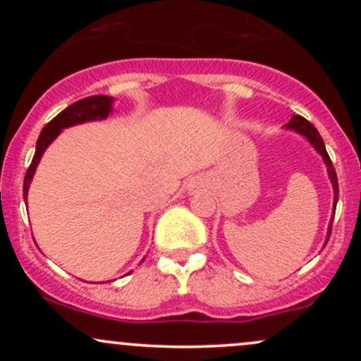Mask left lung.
Listing matches in <instances>:
<instances>
[{
  "instance_id": "1",
  "label": "left lung",
  "mask_w": 361,
  "mask_h": 361,
  "mask_svg": "<svg viewBox=\"0 0 361 361\" xmlns=\"http://www.w3.org/2000/svg\"><path fill=\"white\" fill-rule=\"evenodd\" d=\"M288 128H293V130L300 132V134H304L305 137H307L310 140V144H312L314 147L317 149L319 154L322 156V159H324L326 166H327V171H329V178L331 181H333V186H334V205H336L338 202V176H336V169H334L333 166V161H331L329 154H327L326 151V146H324V140H322L321 135H319L317 128L312 126V123L309 122V120H305L304 117H300V115H293L292 118H290V122L287 123ZM331 229H333V221H331L329 224V231H327V239L326 243L329 241V235H331Z\"/></svg>"
}]
</instances>
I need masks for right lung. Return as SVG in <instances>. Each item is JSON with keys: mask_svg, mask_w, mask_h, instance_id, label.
<instances>
[{"mask_svg": "<svg viewBox=\"0 0 361 361\" xmlns=\"http://www.w3.org/2000/svg\"><path fill=\"white\" fill-rule=\"evenodd\" d=\"M111 102L114 100H111L110 97H105V94L86 97L80 102H74L73 105H69L66 110H62L59 115H56V117H54L51 122L42 128V132H40L39 135V140H37L34 159H32L30 166H28L27 175H25V180H23V198H27L28 186H30L32 178H34L35 168L37 164H39L40 157H42L44 151L47 149L49 144L59 135L62 128L76 126V123L90 122V120L106 118L111 111Z\"/></svg>", "mask_w": 361, "mask_h": 361, "instance_id": "obj_1", "label": "right lung"}]
</instances>
